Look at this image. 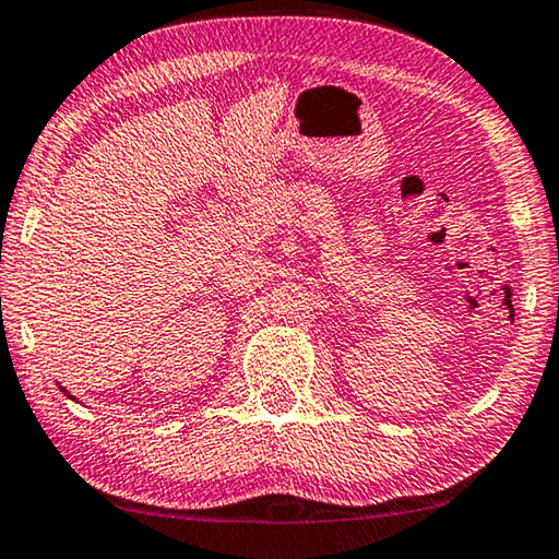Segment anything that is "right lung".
<instances>
[{"label": "right lung", "mask_w": 559, "mask_h": 559, "mask_svg": "<svg viewBox=\"0 0 559 559\" xmlns=\"http://www.w3.org/2000/svg\"><path fill=\"white\" fill-rule=\"evenodd\" d=\"M61 391H64V393H67V388H61ZM67 395H69V393H67ZM69 397H72V401H74V395H69Z\"/></svg>", "instance_id": "obj_1"}]
</instances>
